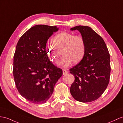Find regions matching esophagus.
<instances>
[{
    "mask_svg": "<svg viewBox=\"0 0 123 123\" xmlns=\"http://www.w3.org/2000/svg\"><path fill=\"white\" fill-rule=\"evenodd\" d=\"M68 73V71L66 69H62V73H63L64 75H65Z\"/></svg>",
    "mask_w": 123,
    "mask_h": 123,
    "instance_id": "34e87169",
    "label": "esophagus"
}]
</instances>
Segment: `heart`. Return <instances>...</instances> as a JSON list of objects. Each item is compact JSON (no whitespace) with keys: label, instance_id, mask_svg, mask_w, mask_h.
<instances>
[{"label":"heart","instance_id":"heart-1","mask_svg":"<svg viewBox=\"0 0 123 123\" xmlns=\"http://www.w3.org/2000/svg\"><path fill=\"white\" fill-rule=\"evenodd\" d=\"M53 45H46L45 49L51 61L57 63L60 53L62 49V57L59 65L67 67L71 62L77 64L80 62L85 55L86 42L82 36L74 35L71 33L62 32L52 38Z\"/></svg>","mask_w":123,"mask_h":123}]
</instances>
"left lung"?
<instances>
[{
    "label": "left lung",
    "mask_w": 123,
    "mask_h": 123,
    "mask_svg": "<svg viewBox=\"0 0 123 123\" xmlns=\"http://www.w3.org/2000/svg\"><path fill=\"white\" fill-rule=\"evenodd\" d=\"M76 30L85 39L86 51L81 61L69 69L74 77L70 91L76 100L90 102L99 98L109 85L110 56L102 37L91 28L78 25L71 28Z\"/></svg>",
    "instance_id": "left-lung-1"
}]
</instances>
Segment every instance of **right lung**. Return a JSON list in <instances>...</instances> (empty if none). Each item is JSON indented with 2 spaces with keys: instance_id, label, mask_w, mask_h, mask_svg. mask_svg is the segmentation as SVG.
<instances>
[{
  "instance_id": "1",
  "label": "right lung",
  "mask_w": 123,
  "mask_h": 123,
  "mask_svg": "<svg viewBox=\"0 0 123 123\" xmlns=\"http://www.w3.org/2000/svg\"><path fill=\"white\" fill-rule=\"evenodd\" d=\"M58 28L37 25L24 33L13 56V74L19 93L34 104L44 103L52 95L62 69L50 61L45 49L47 40Z\"/></svg>"
}]
</instances>
